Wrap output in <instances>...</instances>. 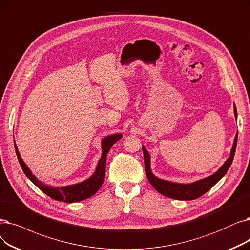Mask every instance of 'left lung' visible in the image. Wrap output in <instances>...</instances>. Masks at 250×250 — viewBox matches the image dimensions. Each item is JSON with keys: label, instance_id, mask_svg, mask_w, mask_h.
I'll list each match as a JSON object with an SVG mask.
<instances>
[{"label": "left lung", "instance_id": "1", "mask_svg": "<svg viewBox=\"0 0 250 250\" xmlns=\"http://www.w3.org/2000/svg\"><path fill=\"white\" fill-rule=\"evenodd\" d=\"M234 115L237 120V109L234 104ZM237 138L238 133L235 136L234 144L231 148V153H229V157L226 160V162L222 165V167L218 169L216 172H214L212 175L207 176L205 178L199 179L197 182L191 183V184H179V183H173L165 181V179H161L157 177L151 169V156H149L148 152L146 149V147L143 146V152H144V158H145V170L146 177L148 179L149 184H151L157 192L162 194L166 197L175 199V200H194L199 197L204 195L206 192H208L222 177L225 176L227 171L229 170V166H231L236 146H237Z\"/></svg>", "mask_w": 250, "mask_h": 250}]
</instances>
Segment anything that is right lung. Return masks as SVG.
Returning <instances> with one entry per match:
<instances>
[{
    "label": "right lung",
    "mask_w": 250,
    "mask_h": 250,
    "mask_svg": "<svg viewBox=\"0 0 250 250\" xmlns=\"http://www.w3.org/2000/svg\"><path fill=\"white\" fill-rule=\"evenodd\" d=\"M123 135L122 133H116L105 136L103 138L102 141V157L98 160V163L96 166V169L94 173L87 178L86 181L78 183L71 186H63V187H53V186H48L44 184L43 182L38 179L31 171V169L24 163L23 160L21 157V154L18 152V148L16 146V144L14 143L15 146V152L18 158L19 164H21L23 172L28 177L29 181L34 183L43 193L48 195L50 198L54 199L57 201H62L66 203H74L79 202L88 199L89 197L93 196L99 188L102 187L104 181V175H105V162H106V155L109 149L113 146V145L118 142L120 138Z\"/></svg>",
    "instance_id": "obj_1"
}]
</instances>
